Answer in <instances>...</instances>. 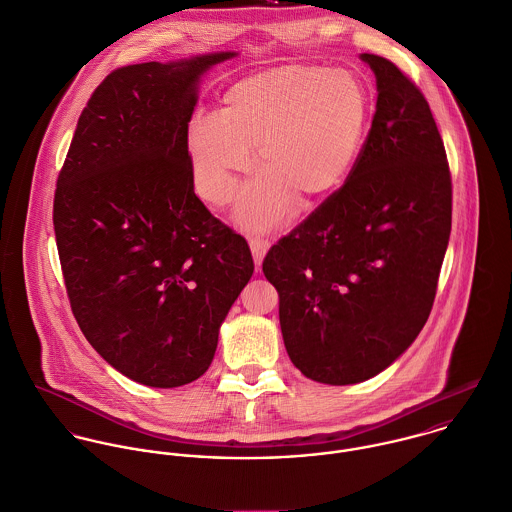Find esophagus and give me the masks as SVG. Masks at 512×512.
I'll list each match as a JSON object with an SVG mask.
<instances>
[{
    "label": "esophagus",
    "mask_w": 512,
    "mask_h": 512,
    "mask_svg": "<svg viewBox=\"0 0 512 512\" xmlns=\"http://www.w3.org/2000/svg\"><path fill=\"white\" fill-rule=\"evenodd\" d=\"M249 247H251L253 259H255V265H257V267H261V263H263V259H265V255H267V251H269L271 243H269V241H265V239L253 237V239L249 241Z\"/></svg>",
    "instance_id": "esophagus-1"
}]
</instances>
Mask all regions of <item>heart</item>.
<instances>
[{
    "label": "heart",
    "instance_id": "b5f03b06",
    "mask_svg": "<svg viewBox=\"0 0 512 512\" xmlns=\"http://www.w3.org/2000/svg\"><path fill=\"white\" fill-rule=\"evenodd\" d=\"M368 122V95L358 77L320 65H285L237 81L223 95L221 112H194L186 144L196 190L205 200L231 202L237 178L249 184L237 219L253 231L281 223L293 196L324 198L348 178Z\"/></svg>",
    "mask_w": 512,
    "mask_h": 512
}]
</instances>
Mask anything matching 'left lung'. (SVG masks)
Returning a JSON list of instances; mask_svg holds the SVG:
<instances>
[{
	"label": "left lung",
	"mask_w": 512,
	"mask_h": 512,
	"mask_svg": "<svg viewBox=\"0 0 512 512\" xmlns=\"http://www.w3.org/2000/svg\"><path fill=\"white\" fill-rule=\"evenodd\" d=\"M360 59L378 91L366 144L346 184L263 261L291 362L330 386L370 380L408 350L451 233V176L429 104L392 61Z\"/></svg>",
	"instance_id": "8db88e82"
}]
</instances>
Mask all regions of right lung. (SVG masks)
<instances>
[{
  "label": "right lung",
  "mask_w": 512,
  "mask_h": 512,
  "mask_svg": "<svg viewBox=\"0 0 512 512\" xmlns=\"http://www.w3.org/2000/svg\"><path fill=\"white\" fill-rule=\"evenodd\" d=\"M217 51L110 73L57 180L53 225L73 314L122 376L178 388L209 368L253 275L247 241L194 194L186 128Z\"/></svg>",
  "instance_id": "add662e5"
}]
</instances>
